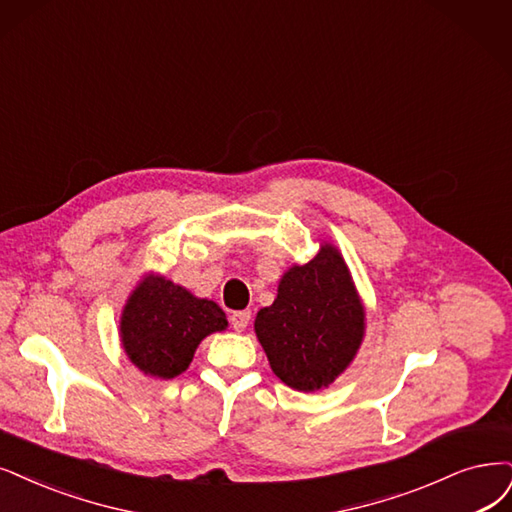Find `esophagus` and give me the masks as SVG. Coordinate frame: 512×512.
Instances as JSON below:
<instances>
[{
  "mask_svg": "<svg viewBox=\"0 0 512 512\" xmlns=\"http://www.w3.org/2000/svg\"><path fill=\"white\" fill-rule=\"evenodd\" d=\"M230 320H232V327H234L236 331H244L246 327H249V323H251V312H249V310L234 312V314L230 316Z\"/></svg>",
  "mask_w": 512,
  "mask_h": 512,
  "instance_id": "esophagus-1",
  "label": "esophagus"
}]
</instances>
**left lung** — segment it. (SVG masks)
Returning <instances> with one entry per match:
<instances>
[{
  "instance_id": "1",
  "label": "left lung",
  "mask_w": 512,
  "mask_h": 512,
  "mask_svg": "<svg viewBox=\"0 0 512 512\" xmlns=\"http://www.w3.org/2000/svg\"><path fill=\"white\" fill-rule=\"evenodd\" d=\"M365 320L344 255L323 242L308 263H295L282 274L274 304L257 312L255 335L280 382L318 392L354 361Z\"/></svg>"
}]
</instances>
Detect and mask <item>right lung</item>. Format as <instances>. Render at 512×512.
Instances as JSON below:
<instances>
[{
  "mask_svg": "<svg viewBox=\"0 0 512 512\" xmlns=\"http://www.w3.org/2000/svg\"><path fill=\"white\" fill-rule=\"evenodd\" d=\"M227 329L225 312L162 274L147 272L130 291L120 316L128 361L156 380L181 375L204 337Z\"/></svg>",
  "mask_w": 512,
  "mask_h": 512,
  "instance_id": "add662e5",
  "label": "right lung"
}]
</instances>
